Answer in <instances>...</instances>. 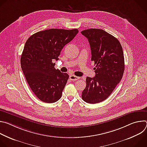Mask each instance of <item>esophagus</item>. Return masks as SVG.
Instances as JSON below:
<instances>
[{"label": "esophagus", "mask_w": 147, "mask_h": 147, "mask_svg": "<svg viewBox=\"0 0 147 147\" xmlns=\"http://www.w3.org/2000/svg\"><path fill=\"white\" fill-rule=\"evenodd\" d=\"M70 79L72 81H76L80 79V77H77V76H76L74 75H70Z\"/></svg>", "instance_id": "obj_1"}]
</instances>
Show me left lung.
Returning <instances> with one entry per match:
<instances>
[{
    "label": "left lung",
    "mask_w": 147,
    "mask_h": 147,
    "mask_svg": "<svg viewBox=\"0 0 147 147\" xmlns=\"http://www.w3.org/2000/svg\"><path fill=\"white\" fill-rule=\"evenodd\" d=\"M88 40L95 76L86 78L82 99L88 103L105 100L120 81L124 70L121 45L113 35L100 29L91 28L81 32Z\"/></svg>",
    "instance_id": "obj_1"
}]
</instances>
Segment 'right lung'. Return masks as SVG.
I'll list each match as a JSON object with an SVG mask.
<instances>
[{"instance_id": "1", "label": "right lung", "mask_w": 147, "mask_h": 147, "mask_svg": "<svg viewBox=\"0 0 147 147\" xmlns=\"http://www.w3.org/2000/svg\"><path fill=\"white\" fill-rule=\"evenodd\" d=\"M78 32L77 29L52 28L38 32L26 41L21 67L28 85L38 99L53 103L61 97L69 76L56 70L54 60Z\"/></svg>"}]
</instances>
